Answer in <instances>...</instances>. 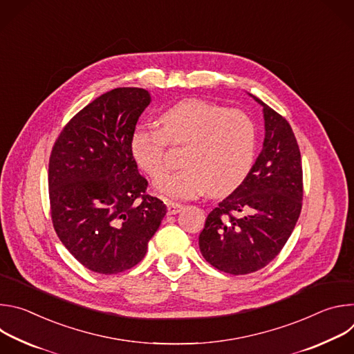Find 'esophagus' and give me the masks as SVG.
<instances>
[{
    "label": "esophagus",
    "mask_w": 354,
    "mask_h": 354,
    "mask_svg": "<svg viewBox=\"0 0 354 354\" xmlns=\"http://www.w3.org/2000/svg\"><path fill=\"white\" fill-rule=\"evenodd\" d=\"M167 207H168V214H178V213L182 212V209H183L182 205L175 203V201H168Z\"/></svg>",
    "instance_id": "1"
}]
</instances>
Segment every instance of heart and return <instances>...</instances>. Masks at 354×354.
Returning <instances> with one entry per match:
<instances>
[{"instance_id": "heart-1", "label": "heart", "mask_w": 354, "mask_h": 354, "mask_svg": "<svg viewBox=\"0 0 354 354\" xmlns=\"http://www.w3.org/2000/svg\"><path fill=\"white\" fill-rule=\"evenodd\" d=\"M161 129L138 127L130 138L133 160L148 176L162 178L168 168V145H186L185 168L158 182L160 192L193 198L210 190L224 196L239 187L255 160L257 134L250 118L205 99H185L158 119Z\"/></svg>"}]
</instances>
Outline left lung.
<instances>
[{
  "instance_id": "obj_1",
  "label": "left lung",
  "mask_w": 354,
  "mask_h": 354,
  "mask_svg": "<svg viewBox=\"0 0 354 354\" xmlns=\"http://www.w3.org/2000/svg\"><path fill=\"white\" fill-rule=\"evenodd\" d=\"M254 99L263 106V148L243 183L210 212L198 236L203 258L230 274L257 272L280 254L299 217L304 193L291 126Z\"/></svg>"
}]
</instances>
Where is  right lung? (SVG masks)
I'll return each mask as SVG.
<instances>
[{"label":"right lung","mask_w":354,"mask_h":354,"mask_svg":"<svg viewBox=\"0 0 354 354\" xmlns=\"http://www.w3.org/2000/svg\"><path fill=\"white\" fill-rule=\"evenodd\" d=\"M151 96L116 88L81 109L59 134L48 160L53 227L86 269L116 274L145 257L167 206L147 194L130 138Z\"/></svg>","instance_id":"right-lung-1"}]
</instances>
